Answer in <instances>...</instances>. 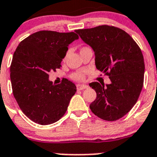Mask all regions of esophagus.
Returning <instances> with one entry per match:
<instances>
[{"label": "esophagus", "instance_id": "34e87169", "mask_svg": "<svg viewBox=\"0 0 157 157\" xmlns=\"http://www.w3.org/2000/svg\"><path fill=\"white\" fill-rule=\"evenodd\" d=\"M77 87L78 90H84V89H86L88 87V86L86 85V84H77Z\"/></svg>", "mask_w": 157, "mask_h": 157}]
</instances>
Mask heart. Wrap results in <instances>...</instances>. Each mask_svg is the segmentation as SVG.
Here are the masks:
<instances>
[{
  "label": "heart",
  "instance_id": "1",
  "mask_svg": "<svg viewBox=\"0 0 157 157\" xmlns=\"http://www.w3.org/2000/svg\"><path fill=\"white\" fill-rule=\"evenodd\" d=\"M72 77H73L74 80H84V72H82V71L77 72V73H73V76H72Z\"/></svg>",
  "mask_w": 157,
  "mask_h": 157
}]
</instances>
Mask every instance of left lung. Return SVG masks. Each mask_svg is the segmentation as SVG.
<instances>
[{
	"label": "left lung",
	"instance_id": "1",
	"mask_svg": "<svg viewBox=\"0 0 157 157\" xmlns=\"http://www.w3.org/2000/svg\"><path fill=\"white\" fill-rule=\"evenodd\" d=\"M75 32L94 51L96 68L111 81L105 85L89 84L97 94L90 109L101 119L117 121L132 109L142 91L145 73L142 51L128 33L114 26L103 25Z\"/></svg>",
	"mask_w": 157,
	"mask_h": 157
}]
</instances>
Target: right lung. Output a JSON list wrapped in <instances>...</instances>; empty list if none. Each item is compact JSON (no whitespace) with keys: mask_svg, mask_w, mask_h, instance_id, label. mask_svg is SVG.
<instances>
[{"mask_svg":"<svg viewBox=\"0 0 157 157\" xmlns=\"http://www.w3.org/2000/svg\"><path fill=\"white\" fill-rule=\"evenodd\" d=\"M78 38L73 32L42 30L17 47L10 67L12 91L23 113L33 122L48 125L66 113L77 87L67 79L54 84L48 73L61 67L69 44Z\"/></svg>","mask_w":157,"mask_h":157,"instance_id":"1","label":"right lung"}]
</instances>
